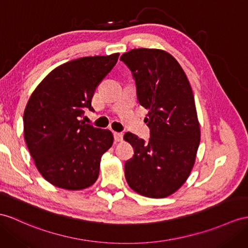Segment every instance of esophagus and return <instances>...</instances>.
Wrapping results in <instances>:
<instances>
[{
  "label": "esophagus",
  "mask_w": 248,
  "mask_h": 248,
  "mask_svg": "<svg viewBox=\"0 0 248 248\" xmlns=\"http://www.w3.org/2000/svg\"><path fill=\"white\" fill-rule=\"evenodd\" d=\"M113 138H114V140H116L117 142H121L123 140V134L122 132H116L114 131L113 132Z\"/></svg>",
  "instance_id": "1"
}]
</instances>
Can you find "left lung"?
I'll list each match as a JSON object with an SVG mask.
<instances>
[{
    "instance_id": "1",
    "label": "left lung",
    "mask_w": 248,
    "mask_h": 248,
    "mask_svg": "<svg viewBox=\"0 0 248 248\" xmlns=\"http://www.w3.org/2000/svg\"><path fill=\"white\" fill-rule=\"evenodd\" d=\"M136 82L139 103L148 109V142L127 132L135 155L125 163L131 189L145 197L165 198L184 184L200 144L194 93L185 72L171 54L139 48L120 58Z\"/></svg>"
}]
</instances>
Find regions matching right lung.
Masks as SVG:
<instances>
[{"instance_id":"obj_1","label":"right lung","mask_w":248,"mask_h":248,"mask_svg":"<svg viewBox=\"0 0 248 248\" xmlns=\"http://www.w3.org/2000/svg\"><path fill=\"white\" fill-rule=\"evenodd\" d=\"M119 53L84 57L53 69L35 88L24 111V138L48 182L78 190L99 177L102 155L111 147L110 130L80 121L93 111V93L116 65Z\"/></svg>"}]
</instances>
